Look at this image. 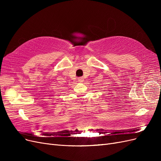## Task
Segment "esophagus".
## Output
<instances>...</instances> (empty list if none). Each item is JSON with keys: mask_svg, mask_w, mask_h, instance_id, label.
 <instances>
[{"mask_svg": "<svg viewBox=\"0 0 161 161\" xmlns=\"http://www.w3.org/2000/svg\"><path fill=\"white\" fill-rule=\"evenodd\" d=\"M78 81L80 82H82L84 81V79L82 77H79V78H78Z\"/></svg>", "mask_w": 161, "mask_h": 161, "instance_id": "obj_1", "label": "esophagus"}]
</instances>
